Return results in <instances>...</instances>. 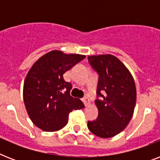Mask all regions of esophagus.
I'll list each match as a JSON object with an SVG mask.
<instances>
[{
    "mask_svg": "<svg viewBox=\"0 0 160 160\" xmlns=\"http://www.w3.org/2000/svg\"><path fill=\"white\" fill-rule=\"evenodd\" d=\"M82 100L84 101V103L85 104V105H90V98L88 97V96H85V97L83 98Z\"/></svg>",
    "mask_w": 160,
    "mask_h": 160,
    "instance_id": "34e87169",
    "label": "esophagus"
}]
</instances>
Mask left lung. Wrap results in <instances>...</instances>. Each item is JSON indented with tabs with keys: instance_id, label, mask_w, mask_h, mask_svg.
Wrapping results in <instances>:
<instances>
[{
	"instance_id": "8db88e82",
	"label": "left lung",
	"mask_w": 160,
	"mask_h": 160,
	"mask_svg": "<svg viewBox=\"0 0 160 160\" xmlns=\"http://www.w3.org/2000/svg\"><path fill=\"white\" fill-rule=\"evenodd\" d=\"M89 62L99 74L96 120L88 128L96 136L107 139L119 134L130 121L136 104V87L131 73L112 55H91Z\"/></svg>"
}]
</instances>
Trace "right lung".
Returning a JSON list of instances; mask_svg holds the SVG:
<instances>
[{
    "label": "right lung",
    "mask_w": 160,
    "mask_h": 160,
    "mask_svg": "<svg viewBox=\"0 0 160 160\" xmlns=\"http://www.w3.org/2000/svg\"><path fill=\"white\" fill-rule=\"evenodd\" d=\"M84 58V55L55 50L42 55L31 66L24 82L23 100L36 126L44 131H57L66 125L73 109L85 107L80 99L70 96L72 86L63 77Z\"/></svg>",
    "instance_id": "add662e5"
}]
</instances>
